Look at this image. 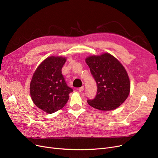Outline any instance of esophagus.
I'll return each instance as SVG.
<instances>
[{"instance_id":"34e87169","label":"esophagus","mask_w":158,"mask_h":158,"mask_svg":"<svg viewBox=\"0 0 158 158\" xmlns=\"http://www.w3.org/2000/svg\"><path fill=\"white\" fill-rule=\"evenodd\" d=\"M84 86H81V87H80L79 89H78V90H79V92H83V90H84Z\"/></svg>"}]
</instances>
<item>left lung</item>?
<instances>
[{
    "instance_id": "1",
    "label": "left lung",
    "mask_w": 158,
    "mask_h": 158,
    "mask_svg": "<svg viewBox=\"0 0 158 158\" xmlns=\"http://www.w3.org/2000/svg\"><path fill=\"white\" fill-rule=\"evenodd\" d=\"M86 63L97 86L96 96L88 99V104L106 111L117 108L126 100L130 92L129 78L125 68L108 53L89 56Z\"/></svg>"
}]
</instances>
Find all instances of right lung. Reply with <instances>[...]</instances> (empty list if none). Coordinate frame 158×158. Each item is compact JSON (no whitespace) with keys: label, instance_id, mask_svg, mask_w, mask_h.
Listing matches in <instances>:
<instances>
[{"label":"right lung","instance_id":"1","mask_svg":"<svg viewBox=\"0 0 158 158\" xmlns=\"http://www.w3.org/2000/svg\"><path fill=\"white\" fill-rule=\"evenodd\" d=\"M66 59L48 57L35 72L30 84V94L34 104L47 113L61 109L67 102L73 89L66 85L61 73Z\"/></svg>","mask_w":158,"mask_h":158}]
</instances>
